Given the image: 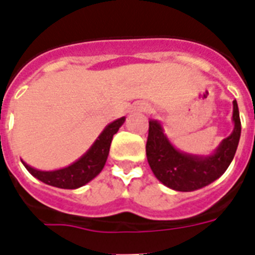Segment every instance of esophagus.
Listing matches in <instances>:
<instances>
[{"mask_svg": "<svg viewBox=\"0 0 255 255\" xmlns=\"http://www.w3.org/2000/svg\"><path fill=\"white\" fill-rule=\"evenodd\" d=\"M147 105L145 103H140V105H138V111H145L147 110Z\"/></svg>", "mask_w": 255, "mask_h": 255, "instance_id": "34e87169", "label": "esophagus"}]
</instances>
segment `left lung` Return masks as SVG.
<instances>
[{"instance_id": "1", "label": "left lung", "mask_w": 255, "mask_h": 255, "mask_svg": "<svg viewBox=\"0 0 255 255\" xmlns=\"http://www.w3.org/2000/svg\"><path fill=\"white\" fill-rule=\"evenodd\" d=\"M233 105V132L209 155L189 154L175 148L161 123L150 119L145 152L154 176L163 185L176 191H194L224 175L234 159L242 134L238 102L234 101Z\"/></svg>"}]
</instances>
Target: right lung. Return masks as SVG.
I'll return each mask as SVG.
<instances>
[{"label": "right lung", "mask_w": 255, "mask_h": 255, "mask_svg": "<svg viewBox=\"0 0 255 255\" xmlns=\"http://www.w3.org/2000/svg\"><path fill=\"white\" fill-rule=\"evenodd\" d=\"M125 123V117H120L106 126L100 136L96 139L92 147L79 159L60 170L42 171L31 167L22 161L26 170L47 185L60 189H78L93 180L103 170L107 161L110 147L114 135L119 131L121 125Z\"/></svg>", "instance_id": "obj_1"}]
</instances>
